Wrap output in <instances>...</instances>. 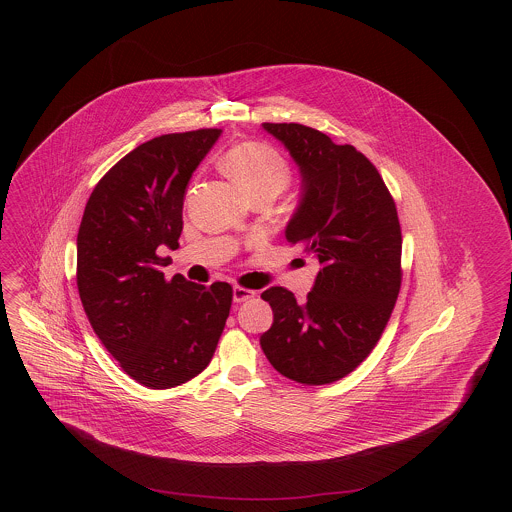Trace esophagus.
I'll return each instance as SVG.
<instances>
[{
  "mask_svg": "<svg viewBox=\"0 0 512 512\" xmlns=\"http://www.w3.org/2000/svg\"><path fill=\"white\" fill-rule=\"evenodd\" d=\"M256 295V292H252V290H246V288H240V286H236L234 290H232V299H234V303H242V301H248V299H252Z\"/></svg>",
  "mask_w": 512,
  "mask_h": 512,
  "instance_id": "esophagus-1",
  "label": "esophagus"
}]
</instances>
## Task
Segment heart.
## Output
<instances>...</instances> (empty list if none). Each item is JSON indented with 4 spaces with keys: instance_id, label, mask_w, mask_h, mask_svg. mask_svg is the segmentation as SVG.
Segmentation results:
<instances>
[{
    "instance_id": "b5f03b06",
    "label": "heart",
    "mask_w": 512,
    "mask_h": 512,
    "mask_svg": "<svg viewBox=\"0 0 512 512\" xmlns=\"http://www.w3.org/2000/svg\"><path fill=\"white\" fill-rule=\"evenodd\" d=\"M220 167L250 199H274L286 189L292 175L288 161L274 147L260 142L230 147L222 155Z\"/></svg>"
}]
</instances>
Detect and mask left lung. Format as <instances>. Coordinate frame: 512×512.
I'll return each mask as SVG.
<instances>
[{"label": "left lung", "instance_id": "8db88e82", "mask_svg": "<svg viewBox=\"0 0 512 512\" xmlns=\"http://www.w3.org/2000/svg\"><path fill=\"white\" fill-rule=\"evenodd\" d=\"M290 151L299 203L286 238L319 262L301 303L268 288L274 323L260 347L280 374L329 384L353 372L378 343L400 292L402 234L396 205L376 167L353 146L301 124H262Z\"/></svg>", "mask_w": 512, "mask_h": 512}]
</instances>
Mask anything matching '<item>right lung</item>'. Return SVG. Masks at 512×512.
I'll return each instance as SVG.
<instances>
[{
    "label": "right lung",
    "instance_id": "1",
    "mask_svg": "<svg viewBox=\"0 0 512 512\" xmlns=\"http://www.w3.org/2000/svg\"><path fill=\"white\" fill-rule=\"evenodd\" d=\"M222 130L165 134L122 157L94 187L76 236V286L108 353L134 380L173 388L211 363L232 288L165 280L187 185Z\"/></svg>",
    "mask_w": 512,
    "mask_h": 512
}]
</instances>
